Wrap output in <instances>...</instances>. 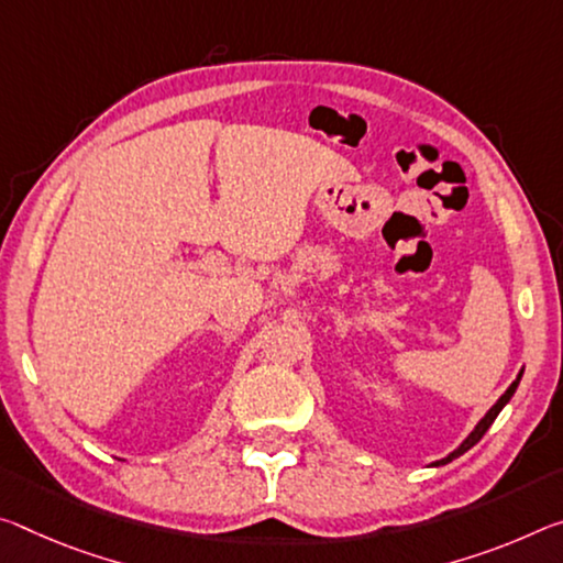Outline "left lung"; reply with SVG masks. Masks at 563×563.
<instances>
[{
    "label": "left lung",
    "mask_w": 563,
    "mask_h": 563,
    "mask_svg": "<svg viewBox=\"0 0 563 563\" xmlns=\"http://www.w3.org/2000/svg\"><path fill=\"white\" fill-rule=\"evenodd\" d=\"M521 376H523V371H519V376H516V380L511 383V386H508L506 388V394L501 396V398H498L496 400V404L494 406H490L488 410H486V416L484 418H481V421L474 426V431H471L468 435H466V439H463L461 441V445H459V449H453L451 453H449V456H445V459H441V461H433L431 463V466H445V463H451L453 459H459V456H463V453H466L468 449H474V445L481 441V439H484V433L488 431V428H490V423H494L496 421V416L498 413H501V410H504V406L508 404V400H511V396L516 394V388H519V383H521Z\"/></svg>",
    "instance_id": "1"
}]
</instances>
